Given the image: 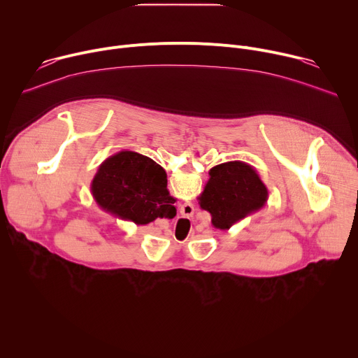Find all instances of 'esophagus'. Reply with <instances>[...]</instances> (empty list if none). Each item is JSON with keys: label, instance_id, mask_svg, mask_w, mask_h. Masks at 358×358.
Returning <instances> with one entry per match:
<instances>
[{"label": "esophagus", "instance_id": "obj_1", "mask_svg": "<svg viewBox=\"0 0 358 358\" xmlns=\"http://www.w3.org/2000/svg\"><path fill=\"white\" fill-rule=\"evenodd\" d=\"M185 208V211H187V214L185 215H191L192 213H194V207L192 206H189V203H185V206L182 207V210Z\"/></svg>", "mask_w": 358, "mask_h": 358}]
</instances>
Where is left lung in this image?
<instances>
[{
	"label": "left lung",
	"instance_id": "left-lung-1",
	"mask_svg": "<svg viewBox=\"0 0 358 358\" xmlns=\"http://www.w3.org/2000/svg\"><path fill=\"white\" fill-rule=\"evenodd\" d=\"M269 192L259 174L243 162H228L210 170V180L196 198L201 210L211 214L217 229L234 224L265 207Z\"/></svg>",
	"mask_w": 358,
	"mask_h": 358
}]
</instances>
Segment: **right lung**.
I'll use <instances>...</instances> for the list:
<instances>
[{"instance_id": "add662e5", "label": "right lung", "mask_w": 358, "mask_h": 358, "mask_svg": "<svg viewBox=\"0 0 358 358\" xmlns=\"http://www.w3.org/2000/svg\"><path fill=\"white\" fill-rule=\"evenodd\" d=\"M92 192L101 210L137 225L177 214L164 169L136 151H119L101 163Z\"/></svg>"}]
</instances>
